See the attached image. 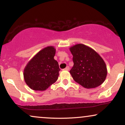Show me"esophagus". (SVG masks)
<instances>
[{
    "mask_svg": "<svg viewBox=\"0 0 125 125\" xmlns=\"http://www.w3.org/2000/svg\"><path fill=\"white\" fill-rule=\"evenodd\" d=\"M64 71H69V67L67 66H66L65 67V68L64 69Z\"/></svg>",
    "mask_w": 125,
    "mask_h": 125,
    "instance_id": "34e87169",
    "label": "esophagus"
}]
</instances>
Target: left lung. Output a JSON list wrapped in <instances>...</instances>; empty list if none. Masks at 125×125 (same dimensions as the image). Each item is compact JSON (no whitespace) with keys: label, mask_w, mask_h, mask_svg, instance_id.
Listing matches in <instances>:
<instances>
[{"label":"left lung","mask_w":125,"mask_h":125,"mask_svg":"<svg viewBox=\"0 0 125 125\" xmlns=\"http://www.w3.org/2000/svg\"><path fill=\"white\" fill-rule=\"evenodd\" d=\"M70 51L74 63L70 73L76 82L86 89L94 88L104 83L107 67L96 52L83 44L74 45Z\"/></svg>","instance_id":"1"}]
</instances>
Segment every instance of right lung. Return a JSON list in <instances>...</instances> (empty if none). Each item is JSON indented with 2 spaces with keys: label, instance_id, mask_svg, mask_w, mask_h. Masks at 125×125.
<instances>
[{
  "label": "right lung",
  "instance_id": "add662e5",
  "mask_svg": "<svg viewBox=\"0 0 125 125\" xmlns=\"http://www.w3.org/2000/svg\"><path fill=\"white\" fill-rule=\"evenodd\" d=\"M56 49L48 46L39 51L28 62L23 72L27 85L34 90H45L58 80L60 71L54 59Z\"/></svg>",
  "mask_w": 125,
  "mask_h": 125
}]
</instances>
